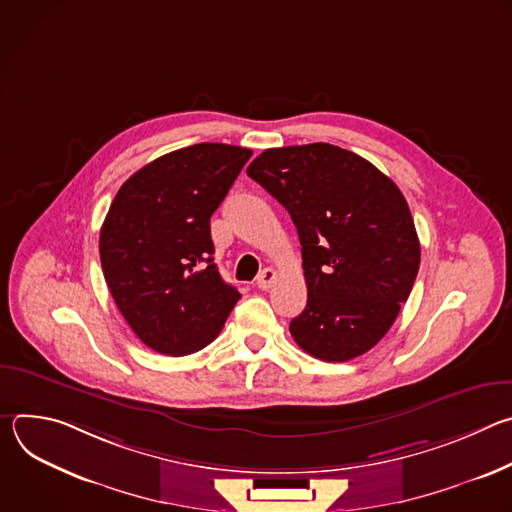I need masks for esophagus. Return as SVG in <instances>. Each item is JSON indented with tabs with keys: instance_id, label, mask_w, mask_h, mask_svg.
<instances>
[{
	"instance_id": "obj_1",
	"label": "esophagus",
	"mask_w": 512,
	"mask_h": 512,
	"mask_svg": "<svg viewBox=\"0 0 512 512\" xmlns=\"http://www.w3.org/2000/svg\"><path fill=\"white\" fill-rule=\"evenodd\" d=\"M275 279H277L275 269L265 267V269L259 273V277H257V287H259V289H263V291H267V289L273 285V281H275Z\"/></svg>"
}]
</instances>
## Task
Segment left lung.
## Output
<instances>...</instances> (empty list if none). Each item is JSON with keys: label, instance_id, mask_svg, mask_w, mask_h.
<instances>
[{"label": "left lung", "instance_id": "left-lung-1", "mask_svg": "<svg viewBox=\"0 0 512 512\" xmlns=\"http://www.w3.org/2000/svg\"><path fill=\"white\" fill-rule=\"evenodd\" d=\"M294 221L308 285L289 332L326 362L371 350L393 326L419 271L405 196L371 162L330 143L265 150L247 168Z\"/></svg>", "mask_w": 512, "mask_h": 512}]
</instances>
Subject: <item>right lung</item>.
Wrapping results in <instances>:
<instances>
[{"instance_id":"add662e5","label":"right lung","mask_w":512,"mask_h":512,"mask_svg":"<svg viewBox=\"0 0 512 512\" xmlns=\"http://www.w3.org/2000/svg\"><path fill=\"white\" fill-rule=\"evenodd\" d=\"M251 156L227 143L170 152L137 170L109 206L105 281L135 336L160 354L210 344L241 298L212 261L210 216Z\"/></svg>"}]
</instances>
